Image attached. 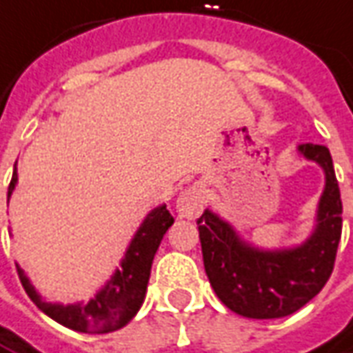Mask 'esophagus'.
Returning <instances> with one entry per match:
<instances>
[{"instance_id": "esophagus-1", "label": "esophagus", "mask_w": 353, "mask_h": 353, "mask_svg": "<svg viewBox=\"0 0 353 353\" xmlns=\"http://www.w3.org/2000/svg\"><path fill=\"white\" fill-rule=\"evenodd\" d=\"M205 207V193L201 185L187 187L185 191H181V195L177 196L176 208L177 214L181 218H196L201 214V210Z\"/></svg>"}]
</instances>
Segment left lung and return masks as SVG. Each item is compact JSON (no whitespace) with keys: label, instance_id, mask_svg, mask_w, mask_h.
<instances>
[{"label":"left lung","instance_id":"8db88e82","mask_svg":"<svg viewBox=\"0 0 353 353\" xmlns=\"http://www.w3.org/2000/svg\"><path fill=\"white\" fill-rule=\"evenodd\" d=\"M297 150L325 172L317 224L301 245L259 249L208 208L196 220L210 286L241 317H288L317 296L332 274L342 236V199L332 157L323 145L305 143Z\"/></svg>","mask_w":353,"mask_h":353}]
</instances>
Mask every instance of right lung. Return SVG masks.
<instances>
[{
    "instance_id": "right-lung-1",
    "label": "right lung",
    "mask_w": 353,
    "mask_h": 353,
    "mask_svg": "<svg viewBox=\"0 0 353 353\" xmlns=\"http://www.w3.org/2000/svg\"><path fill=\"white\" fill-rule=\"evenodd\" d=\"M17 179L19 176H17L15 162L13 177L7 191V201L15 189ZM172 224H174V216L170 214L166 205L148 212L141 228L137 230L135 237L127 247L125 255L121 259V267L117 268L114 276L108 280L102 290L86 305L83 303L61 305V303L46 301L30 284L25 270L17 265L21 284L28 297L36 303V307L63 327L77 330V332H88V334H106V332L117 330V328L125 327L143 305L152 259L157 255L162 237Z\"/></svg>"
}]
</instances>
